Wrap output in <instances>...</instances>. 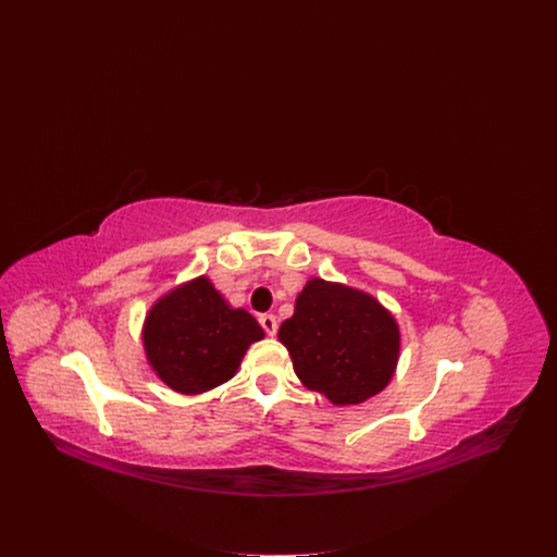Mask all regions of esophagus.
I'll return each instance as SVG.
<instances>
[{
    "label": "esophagus",
    "instance_id": "34e87169",
    "mask_svg": "<svg viewBox=\"0 0 557 557\" xmlns=\"http://www.w3.org/2000/svg\"><path fill=\"white\" fill-rule=\"evenodd\" d=\"M260 324L269 337H273L277 333V317L275 314H271V312L260 314Z\"/></svg>",
    "mask_w": 557,
    "mask_h": 557
}]
</instances>
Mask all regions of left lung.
I'll return each mask as SVG.
<instances>
[{
	"mask_svg": "<svg viewBox=\"0 0 557 557\" xmlns=\"http://www.w3.org/2000/svg\"><path fill=\"white\" fill-rule=\"evenodd\" d=\"M277 337L299 381L335 406L379 394L401 350L399 324L387 308L363 290L320 277L306 282Z\"/></svg>",
	"mask_w": 557,
	"mask_h": 557,
	"instance_id": "obj_1",
	"label": "left lung"
}]
</instances>
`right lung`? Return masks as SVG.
Masks as SVG:
<instances>
[{
  "mask_svg": "<svg viewBox=\"0 0 557 557\" xmlns=\"http://www.w3.org/2000/svg\"><path fill=\"white\" fill-rule=\"evenodd\" d=\"M260 339L264 331L256 317L231 308L205 275L158 299L143 326L151 370L181 394H202L228 381Z\"/></svg>",
  "mask_w": 557,
  "mask_h": 557,
  "instance_id": "right-lung-1",
  "label": "right lung"
}]
</instances>
